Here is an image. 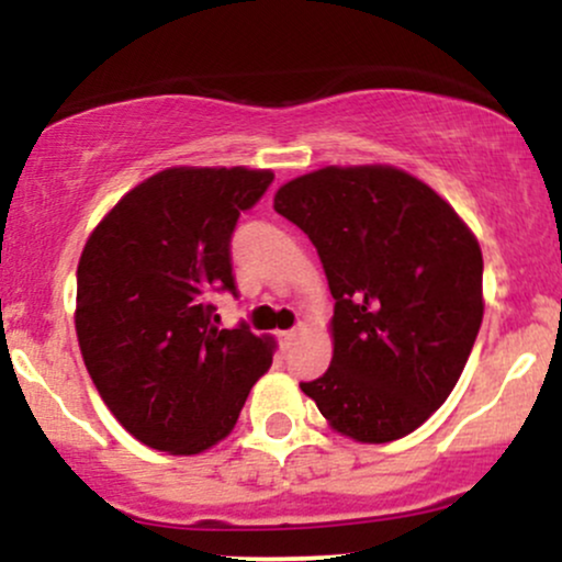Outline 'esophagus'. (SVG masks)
<instances>
[{"mask_svg":"<svg viewBox=\"0 0 562 562\" xmlns=\"http://www.w3.org/2000/svg\"><path fill=\"white\" fill-rule=\"evenodd\" d=\"M306 330H308V325H306V322H301V325H299V327H293V330L280 333V340H282V344H285V346H293L295 340H299L301 335L306 333Z\"/></svg>","mask_w":562,"mask_h":562,"instance_id":"esophagus-1","label":"esophagus"}]
</instances>
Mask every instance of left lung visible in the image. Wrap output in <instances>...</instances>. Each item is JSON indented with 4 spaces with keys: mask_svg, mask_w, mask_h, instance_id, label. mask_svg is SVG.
Returning a JSON list of instances; mask_svg holds the SVG:
<instances>
[{
    "mask_svg": "<svg viewBox=\"0 0 562 562\" xmlns=\"http://www.w3.org/2000/svg\"><path fill=\"white\" fill-rule=\"evenodd\" d=\"M274 211L308 235L335 299L333 362L301 391L340 436L389 443L449 398L483 319L481 245L457 211L396 166H325Z\"/></svg>",
    "mask_w": 562,
    "mask_h": 562,
    "instance_id": "8db88e82",
    "label": "left lung"
}]
</instances>
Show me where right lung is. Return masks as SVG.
Masks as SVG:
<instances>
[{
  "instance_id": "1",
  "label": "right lung",
  "mask_w": 562,
  "mask_h": 562,
  "mask_svg": "<svg viewBox=\"0 0 562 562\" xmlns=\"http://www.w3.org/2000/svg\"><path fill=\"white\" fill-rule=\"evenodd\" d=\"M269 169L173 166L102 216L76 269V335L89 378L137 441L200 454L232 434L272 367L274 338L222 330L209 299L235 293L229 240Z\"/></svg>"
}]
</instances>
